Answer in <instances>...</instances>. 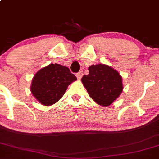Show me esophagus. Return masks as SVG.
<instances>
[{
  "instance_id": "esophagus-1",
  "label": "esophagus",
  "mask_w": 159,
  "mask_h": 159,
  "mask_svg": "<svg viewBox=\"0 0 159 159\" xmlns=\"http://www.w3.org/2000/svg\"><path fill=\"white\" fill-rule=\"evenodd\" d=\"M82 75H83V71H80L79 72H78L76 74V77L77 78H78V79H81V77H82Z\"/></svg>"
}]
</instances>
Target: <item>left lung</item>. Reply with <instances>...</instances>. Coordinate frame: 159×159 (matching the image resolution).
I'll list each match as a JSON object with an SVG mask.
<instances>
[{"label": "left lung", "instance_id": "8db88e82", "mask_svg": "<svg viewBox=\"0 0 159 159\" xmlns=\"http://www.w3.org/2000/svg\"><path fill=\"white\" fill-rule=\"evenodd\" d=\"M81 78L88 94L98 104L109 106L123 91L122 78L116 70L103 64L90 66Z\"/></svg>", "mask_w": 159, "mask_h": 159}]
</instances>
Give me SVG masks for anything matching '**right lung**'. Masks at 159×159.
I'll return each instance as SVG.
<instances>
[{"label":"right lung","instance_id":"obj_1","mask_svg":"<svg viewBox=\"0 0 159 159\" xmlns=\"http://www.w3.org/2000/svg\"><path fill=\"white\" fill-rule=\"evenodd\" d=\"M76 80L68 67L50 64L34 75L31 92L42 104L50 106L56 103L65 94L68 85Z\"/></svg>","mask_w":159,"mask_h":159}]
</instances>
